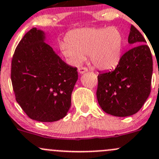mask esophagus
<instances>
[{"label":"esophagus","instance_id":"1","mask_svg":"<svg viewBox=\"0 0 159 159\" xmlns=\"http://www.w3.org/2000/svg\"><path fill=\"white\" fill-rule=\"evenodd\" d=\"M88 71V69L87 68H84V67H81V68H78V72L80 74H84V73L87 72Z\"/></svg>","mask_w":159,"mask_h":159}]
</instances>
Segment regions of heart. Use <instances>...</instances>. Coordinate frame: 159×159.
Returning a JSON list of instances; mask_svg holds the SVG:
<instances>
[{
    "label": "heart",
    "mask_w": 159,
    "mask_h": 159,
    "mask_svg": "<svg viewBox=\"0 0 159 159\" xmlns=\"http://www.w3.org/2000/svg\"><path fill=\"white\" fill-rule=\"evenodd\" d=\"M123 36L118 28H81L71 31L59 43L63 56L78 65L88 55L93 67L101 71L116 68L122 57Z\"/></svg>",
    "instance_id": "b5f03b06"
}]
</instances>
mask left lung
Instances as JSON below:
<instances>
[{"mask_svg":"<svg viewBox=\"0 0 159 159\" xmlns=\"http://www.w3.org/2000/svg\"><path fill=\"white\" fill-rule=\"evenodd\" d=\"M128 43L135 46L111 71L98 76L97 98L101 109L115 116H132L143 106L151 91L152 57L146 39L133 25Z\"/></svg>","mask_w":159,"mask_h":159,"instance_id":"1","label":"left lung"}]
</instances>
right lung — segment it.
<instances>
[{
  "label": "right lung",
  "instance_id": "obj_1",
  "mask_svg": "<svg viewBox=\"0 0 159 159\" xmlns=\"http://www.w3.org/2000/svg\"><path fill=\"white\" fill-rule=\"evenodd\" d=\"M37 28L20 40L11 63V81L16 102L32 120L55 122L66 116L78 80L77 68L68 66L45 43Z\"/></svg>",
  "mask_w": 159,
  "mask_h": 159
}]
</instances>
